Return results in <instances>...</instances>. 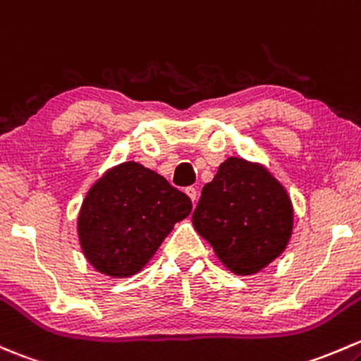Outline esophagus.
Listing matches in <instances>:
<instances>
[{"label":"esophagus","instance_id":"esophagus-1","mask_svg":"<svg viewBox=\"0 0 361 361\" xmlns=\"http://www.w3.org/2000/svg\"><path fill=\"white\" fill-rule=\"evenodd\" d=\"M185 192H187V195L190 197V200H192V202L195 204V202H197V190H195V188H193V187H188L187 190H185Z\"/></svg>","mask_w":361,"mask_h":361}]
</instances>
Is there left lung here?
<instances>
[{
	"instance_id": "left-lung-1",
	"label": "left lung",
	"mask_w": 361,
	"mask_h": 361,
	"mask_svg": "<svg viewBox=\"0 0 361 361\" xmlns=\"http://www.w3.org/2000/svg\"><path fill=\"white\" fill-rule=\"evenodd\" d=\"M192 221L228 270L252 275L283 252L294 219L286 188L263 166L230 157L202 188Z\"/></svg>"
}]
</instances>
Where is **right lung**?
Segmentation results:
<instances>
[{"mask_svg": "<svg viewBox=\"0 0 361 361\" xmlns=\"http://www.w3.org/2000/svg\"><path fill=\"white\" fill-rule=\"evenodd\" d=\"M192 200L164 176L124 162L91 187L78 218L86 259L109 276H131L149 263Z\"/></svg>", "mask_w": 361, "mask_h": 361, "instance_id": "1", "label": "right lung"}]
</instances>
